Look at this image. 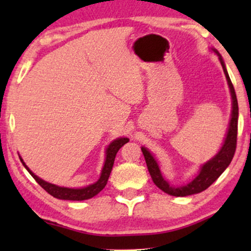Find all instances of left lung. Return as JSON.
I'll return each mask as SVG.
<instances>
[{"label":"left lung","instance_id":"8db88e82","mask_svg":"<svg viewBox=\"0 0 251 251\" xmlns=\"http://www.w3.org/2000/svg\"><path fill=\"white\" fill-rule=\"evenodd\" d=\"M219 57L221 60L222 67L224 70L226 80H227L229 91H231L232 97V113H231V121L228 125V130L226 133L225 142L223 144L222 149L216 155L209 160L207 163H204L201 167L200 173L197 177L194 178L191 183H188L184 186H177L175 187L170 185L168 181L164 179L162 174H161L159 164H157L156 160L151 154V152L145 147H142V152L145 157L147 169L150 171L151 177L160 190H162L164 193L173 195V197H187V195L197 194L200 192L207 190L221 175L224 173V170L229 166L231 161L234 156L235 150H236V137H238V118H239V106H238V99H236L235 90L233 87L231 78L228 76L227 71H226L224 60L219 52L216 49H211Z\"/></svg>","mask_w":251,"mask_h":251}]
</instances>
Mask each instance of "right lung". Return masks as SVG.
I'll return each instance as SVG.
<instances>
[{
	"mask_svg": "<svg viewBox=\"0 0 251 251\" xmlns=\"http://www.w3.org/2000/svg\"><path fill=\"white\" fill-rule=\"evenodd\" d=\"M128 138H118L109 144L107 150H106V159L104 167H102L100 177L99 179L96 181L95 184L89 185L87 187L82 188H68V187H60L57 186V185L50 184L48 181H44L36 176L35 174H33L28 167L26 166L25 162H24L22 157H20V161H22L24 167L26 168L27 171L32 175V177L37 181V184L40 185L43 190H46L50 195H52L53 198L60 199V200H72V201H83L88 200V199L94 198L95 195H97L99 192H100L102 188L106 186L107 184L108 177L111 175L113 164H114V160L116 156V153L119 152V150L125 145L126 143H128Z\"/></svg>",
	"mask_w": 251,
	"mask_h": 251,
	"instance_id": "add662e5",
	"label": "right lung"
}]
</instances>
